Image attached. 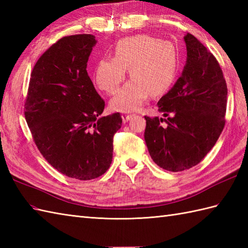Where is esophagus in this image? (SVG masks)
I'll list each match as a JSON object with an SVG mask.
<instances>
[{
    "label": "esophagus",
    "mask_w": 248,
    "mask_h": 248,
    "mask_svg": "<svg viewBox=\"0 0 248 248\" xmlns=\"http://www.w3.org/2000/svg\"><path fill=\"white\" fill-rule=\"evenodd\" d=\"M133 114H128V113H124L123 115H121V117H123V121L124 123L125 124V123H128V121L133 117Z\"/></svg>",
    "instance_id": "obj_1"
}]
</instances>
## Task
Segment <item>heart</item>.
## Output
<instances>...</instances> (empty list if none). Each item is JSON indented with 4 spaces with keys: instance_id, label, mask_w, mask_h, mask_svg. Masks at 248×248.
I'll return each instance as SVG.
<instances>
[{
    "instance_id": "obj_1",
    "label": "heart",
    "mask_w": 248,
    "mask_h": 248,
    "mask_svg": "<svg viewBox=\"0 0 248 248\" xmlns=\"http://www.w3.org/2000/svg\"><path fill=\"white\" fill-rule=\"evenodd\" d=\"M113 59L100 60L93 70L96 85L108 94L117 92L130 68L132 80L110 100V108L132 112L144 104L150 93H165L175 78L177 60L170 43L147 35L120 39L113 49Z\"/></svg>"
}]
</instances>
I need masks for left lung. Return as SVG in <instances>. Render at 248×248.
<instances>
[{
	"instance_id": "left-lung-1",
	"label": "left lung",
	"mask_w": 248,
	"mask_h": 248,
	"mask_svg": "<svg viewBox=\"0 0 248 248\" xmlns=\"http://www.w3.org/2000/svg\"><path fill=\"white\" fill-rule=\"evenodd\" d=\"M184 43L181 77L157 102L164 118L145 116L149 155L170 171L188 170L207 155L224 129L227 107V84L217 59L191 34L184 36Z\"/></svg>"
}]
</instances>
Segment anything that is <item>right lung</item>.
I'll list each match as a JSON object with an SVG mask.
<instances>
[{
    "mask_svg": "<svg viewBox=\"0 0 248 248\" xmlns=\"http://www.w3.org/2000/svg\"><path fill=\"white\" fill-rule=\"evenodd\" d=\"M96 37H62L37 61L31 71L25 119L37 148L56 170L78 180L107 171L113 136L121 116L103 113L104 101L87 73Z\"/></svg>",
    "mask_w": 248,
    "mask_h": 248,
    "instance_id": "obj_1",
    "label": "right lung"
}]
</instances>
